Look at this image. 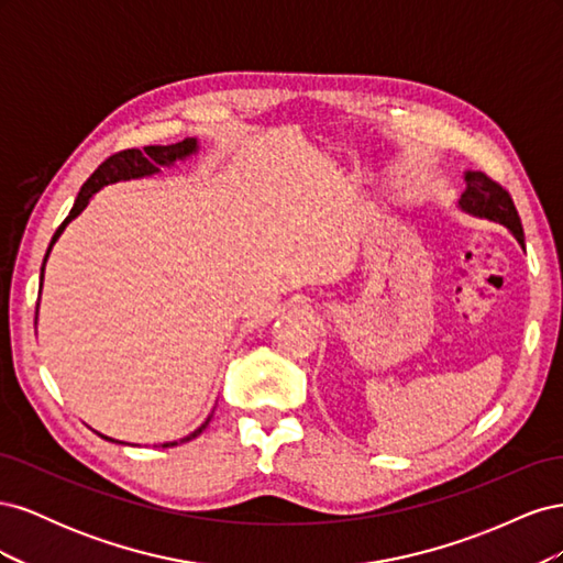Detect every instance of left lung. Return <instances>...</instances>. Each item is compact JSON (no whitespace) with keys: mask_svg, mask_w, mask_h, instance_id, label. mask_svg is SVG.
Returning a JSON list of instances; mask_svg holds the SVG:
<instances>
[{"mask_svg":"<svg viewBox=\"0 0 563 563\" xmlns=\"http://www.w3.org/2000/svg\"><path fill=\"white\" fill-rule=\"evenodd\" d=\"M457 207L470 216L486 218L493 220V223L505 225L523 246V228L512 197H509L503 185L490 180L486 174L465 172V192L460 195Z\"/></svg>","mask_w":563,"mask_h":563,"instance_id":"left-lung-1","label":"left lung"}]
</instances>
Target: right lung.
<instances>
[{"label":"right lung","mask_w":563,"mask_h":563,"mask_svg":"<svg viewBox=\"0 0 563 563\" xmlns=\"http://www.w3.org/2000/svg\"><path fill=\"white\" fill-rule=\"evenodd\" d=\"M197 150H199L197 139H185V141H180V143H176V145H147V147H143V150H122V152H117V155L108 157V159H106L103 164H100V166L96 168V172L91 174V178L81 185V190H79V195H77V199H75V207H73L70 216H67V218L63 220L60 228H58L56 234H54V240H51V244H48V249H46V255H44V263H42V282H44V265H46V258H48L51 249H54V244L58 242V236L63 234V230L67 228V223H70L73 218H77L84 209H87L89 199L100 190V187L119 183V180L145 178V176H152V174H159L162 166H174L176 162H183V159H187L190 155H195ZM37 308H40V302H37ZM209 420H211V416H209L207 420H203L192 434H187L185 439H180V444H183V441L195 439L197 434H201L203 430H207ZM100 437H103V434H100ZM103 439H108V437H103ZM110 441H114V439H110ZM176 444H178V441H166V444H164L162 449L176 446Z\"/></svg>","instance_id":"right-lung-1"}]
</instances>
